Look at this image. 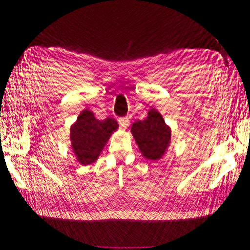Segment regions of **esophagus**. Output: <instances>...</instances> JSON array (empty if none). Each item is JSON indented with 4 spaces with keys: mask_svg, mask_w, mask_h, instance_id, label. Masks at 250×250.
Listing matches in <instances>:
<instances>
[{
    "mask_svg": "<svg viewBox=\"0 0 250 250\" xmlns=\"http://www.w3.org/2000/svg\"><path fill=\"white\" fill-rule=\"evenodd\" d=\"M118 123H119V125L122 126V127H127V126L130 125V119H128L127 117H122L118 119Z\"/></svg>",
    "mask_w": 250,
    "mask_h": 250,
    "instance_id": "34e87169",
    "label": "esophagus"
}]
</instances>
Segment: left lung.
Listing matches in <instances>:
<instances>
[{
    "mask_svg": "<svg viewBox=\"0 0 250 250\" xmlns=\"http://www.w3.org/2000/svg\"><path fill=\"white\" fill-rule=\"evenodd\" d=\"M131 132L144 157L160 160L170 143V128L156 109H150L144 120L133 123Z\"/></svg>",
    "mask_w": 250,
    "mask_h": 250,
    "instance_id": "left-lung-1",
    "label": "left lung"
}]
</instances>
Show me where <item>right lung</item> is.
Returning a JSON list of instances; mask_svg holds the SVG:
<instances>
[{"mask_svg": "<svg viewBox=\"0 0 250 250\" xmlns=\"http://www.w3.org/2000/svg\"><path fill=\"white\" fill-rule=\"evenodd\" d=\"M117 128L118 123L113 118L98 120L93 112L83 111L70 128L71 146L79 162L82 165L95 162Z\"/></svg>", "mask_w": 250, "mask_h": 250, "instance_id": "right-lung-1", "label": "right lung"}]
</instances>
